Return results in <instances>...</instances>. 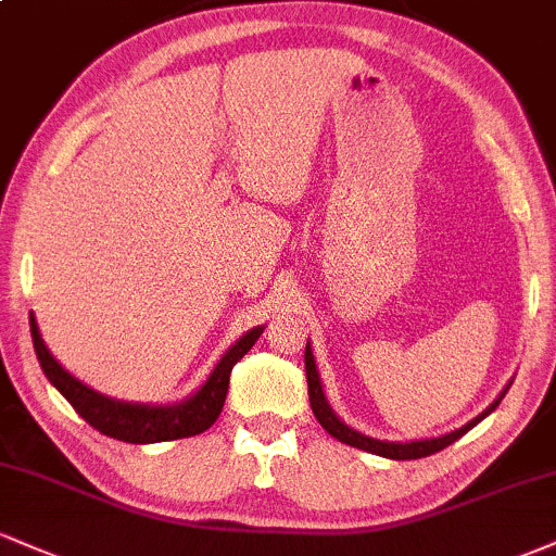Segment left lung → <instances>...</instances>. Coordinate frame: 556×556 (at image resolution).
<instances>
[{"label":"left lung","mask_w":556,"mask_h":556,"mask_svg":"<svg viewBox=\"0 0 556 556\" xmlns=\"http://www.w3.org/2000/svg\"><path fill=\"white\" fill-rule=\"evenodd\" d=\"M305 376H307V396H311V409L316 414V419L324 427L326 432L331 434V438L342 440V443L352 445V447H359V451H367V453H376V456H383V458H393V460H412V458H425V456H432V453L443 451L451 443H456L458 438H464L466 432L471 430L473 425L481 422V419L486 417V414L497 409V404L503 401V396L507 391L500 393V399L494 401L486 412H481L477 419H471L469 425H464L460 430L456 432H447L443 438H432V440H414V443H383V440H372L367 438V434H359L346 427L344 422H339L337 414L331 412L329 401H326L324 391H320V380H318V370H316V363H313V352H311V344L305 346Z\"/></svg>","instance_id":"1"}]
</instances>
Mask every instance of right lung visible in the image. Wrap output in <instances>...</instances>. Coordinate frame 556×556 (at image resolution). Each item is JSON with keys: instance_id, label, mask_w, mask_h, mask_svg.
Returning <instances> with one entry per match:
<instances>
[{"instance_id": "add662e5", "label": "right lung", "mask_w": 556, "mask_h": 556, "mask_svg": "<svg viewBox=\"0 0 556 556\" xmlns=\"http://www.w3.org/2000/svg\"><path fill=\"white\" fill-rule=\"evenodd\" d=\"M264 329H253L245 333L240 342H236L230 350L225 352V357L219 359L217 367L212 370V376L206 378V383L199 388L189 401L176 406H144V404H124V401H113L109 396H100L79 383L77 378H72L56 359L51 357V352L46 350L41 333H38L36 318L30 316V333H33V346H36L38 363H41L46 378L56 386V391L75 406V412L85 419L87 425L96 427L100 434H109L113 440H122V443H163V440H180L199 434L217 422L219 412L225 406L227 386H230V372L232 367L245 352L256 344Z\"/></svg>"}]
</instances>
